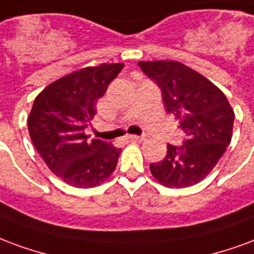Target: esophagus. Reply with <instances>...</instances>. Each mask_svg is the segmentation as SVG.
I'll return each mask as SVG.
<instances>
[{
    "label": "esophagus",
    "mask_w": 254,
    "mask_h": 254,
    "mask_svg": "<svg viewBox=\"0 0 254 254\" xmlns=\"http://www.w3.org/2000/svg\"><path fill=\"white\" fill-rule=\"evenodd\" d=\"M127 139L134 140V142H140V140H143V136L142 135H127Z\"/></svg>",
    "instance_id": "obj_1"
}]
</instances>
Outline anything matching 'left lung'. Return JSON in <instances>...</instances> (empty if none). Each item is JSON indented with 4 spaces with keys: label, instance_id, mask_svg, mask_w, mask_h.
Wrapping results in <instances>:
<instances>
[{
    "label": "left lung",
    "instance_id": "1",
    "mask_svg": "<svg viewBox=\"0 0 254 254\" xmlns=\"http://www.w3.org/2000/svg\"><path fill=\"white\" fill-rule=\"evenodd\" d=\"M140 70L158 85L168 114L180 120L183 145H168L164 160L150 164L162 186L184 188L197 184L214 169L229 146L234 111L215 85L179 62H139Z\"/></svg>",
    "mask_w": 254,
    "mask_h": 254
}]
</instances>
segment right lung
<instances>
[{"mask_svg":"<svg viewBox=\"0 0 254 254\" xmlns=\"http://www.w3.org/2000/svg\"><path fill=\"white\" fill-rule=\"evenodd\" d=\"M122 68L123 64L81 68L50 84L33 101L28 118L33 146L50 170L68 186H100L118 165L122 149L89 140L85 128Z\"/></svg>","mask_w":254,"mask_h":254,"instance_id":"right-lung-1","label":"right lung"}]
</instances>
